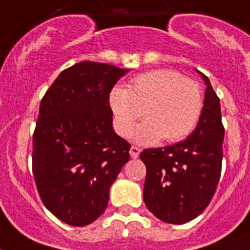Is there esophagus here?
Instances as JSON below:
<instances>
[{"mask_svg": "<svg viewBox=\"0 0 250 250\" xmlns=\"http://www.w3.org/2000/svg\"><path fill=\"white\" fill-rule=\"evenodd\" d=\"M129 154L133 159H137L139 157V154H141V148H138L136 146H132L129 149Z\"/></svg>", "mask_w": 250, "mask_h": 250, "instance_id": "obj_1", "label": "esophagus"}]
</instances>
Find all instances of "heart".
<instances>
[{"mask_svg":"<svg viewBox=\"0 0 250 250\" xmlns=\"http://www.w3.org/2000/svg\"><path fill=\"white\" fill-rule=\"evenodd\" d=\"M109 107L118 132L127 137L137 129L139 143L179 142L192 132L204 107L202 90L196 81L174 70L159 69L139 74L128 88L116 86L109 92Z\"/></svg>","mask_w":250,"mask_h":250,"instance_id":"obj_1","label":"heart"}]
</instances>
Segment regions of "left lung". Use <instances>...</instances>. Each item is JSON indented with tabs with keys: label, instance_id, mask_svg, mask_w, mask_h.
I'll list each match as a JSON object with an SVG mask.
<instances>
[{
	"label": "left lung",
	"instance_id": "1",
	"mask_svg": "<svg viewBox=\"0 0 250 250\" xmlns=\"http://www.w3.org/2000/svg\"><path fill=\"white\" fill-rule=\"evenodd\" d=\"M201 76L207 87L195 130L185 141L144 149L139 155L146 167L144 204L154 216L172 225H183L204 212L222 170L225 127L220 99L208 78Z\"/></svg>",
	"mask_w": 250,
	"mask_h": 250
}]
</instances>
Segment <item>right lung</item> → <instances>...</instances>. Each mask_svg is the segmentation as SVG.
Segmentation results:
<instances>
[{"label":"right lung","instance_id":"obj_1","mask_svg":"<svg viewBox=\"0 0 250 250\" xmlns=\"http://www.w3.org/2000/svg\"><path fill=\"white\" fill-rule=\"evenodd\" d=\"M128 70L81 62L62 70L42 99L33 134V167L44 206L83 227L106 209L109 188L129 160L114 133L109 92Z\"/></svg>","mask_w":250,"mask_h":250}]
</instances>
